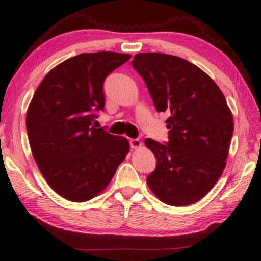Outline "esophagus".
Instances as JSON below:
<instances>
[{
  "label": "esophagus",
  "instance_id": "obj_1",
  "mask_svg": "<svg viewBox=\"0 0 261 261\" xmlns=\"http://www.w3.org/2000/svg\"><path fill=\"white\" fill-rule=\"evenodd\" d=\"M130 146H131V148H134V149H136V148H139V147H141V141L139 140V139H130Z\"/></svg>",
  "mask_w": 261,
  "mask_h": 261
}]
</instances>
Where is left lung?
Masks as SVG:
<instances>
[{
	"instance_id": "left-lung-1",
	"label": "left lung",
	"mask_w": 261,
	"mask_h": 261,
	"mask_svg": "<svg viewBox=\"0 0 261 261\" xmlns=\"http://www.w3.org/2000/svg\"><path fill=\"white\" fill-rule=\"evenodd\" d=\"M132 67L146 83L158 112L169 115L167 145L145 140L156 159L148 187L167 205L194 204L226 167L233 131L226 98L208 74L177 56L140 53Z\"/></svg>"
}]
</instances>
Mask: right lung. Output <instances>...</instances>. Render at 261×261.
<instances>
[{
    "label": "right lung",
    "mask_w": 261,
    "mask_h": 261,
    "mask_svg": "<svg viewBox=\"0 0 261 261\" xmlns=\"http://www.w3.org/2000/svg\"><path fill=\"white\" fill-rule=\"evenodd\" d=\"M131 59L113 51L86 53L51 69L26 114L30 146L49 187L70 201L84 202L107 188L130 151L126 138L92 125L103 110V82Z\"/></svg>",
    "instance_id": "right-lung-1"
}]
</instances>
